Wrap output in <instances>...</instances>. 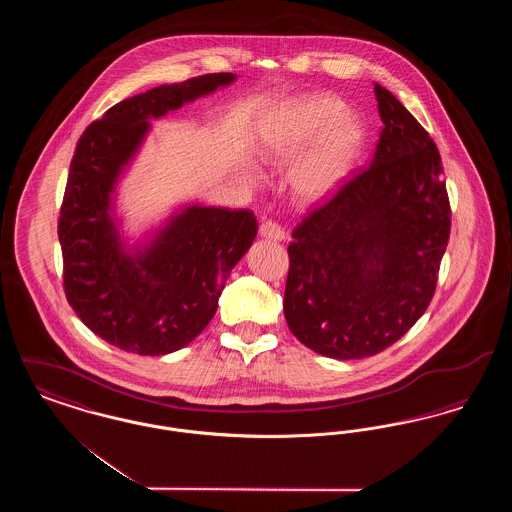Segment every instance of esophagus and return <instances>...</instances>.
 <instances>
[{
  "label": "esophagus",
  "mask_w": 512,
  "mask_h": 512,
  "mask_svg": "<svg viewBox=\"0 0 512 512\" xmlns=\"http://www.w3.org/2000/svg\"><path fill=\"white\" fill-rule=\"evenodd\" d=\"M259 232H261V236H263L265 240H272V242H282V240H286L284 228H282L278 222H274V220H265V222L261 224Z\"/></svg>",
  "instance_id": "1"
}]
</instances>
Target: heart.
<instances>
[{"instance_id":"1","label":"heart","mask_w":512,"mask_h":512,"mask_svg":"<svg viewBox=\"0 0 512 512\" xmlns=\"http://www.w3.org/2000/svg\"><path fill=\"white\" fill-rule=\"evenodd\" d=\"M332 96L293 103L261 136L259 155L267 163L290 161L313 143L293 176L299 197L315 201L330 194L351 169L363 146V126Z\"/></svg>"}]
</instances>
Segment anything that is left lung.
<instances>
[{"label": "left lung", "mask_w": 512, "mask_h": 512, "mask_svg": "<svg viewBox=\"0 0 512 512\" xmlns=\"http://www.w3.org/2000/svg\"><path fill=\"white\" fill-rule=\"evenodd\" d=\"M374 157L292 232L284 315L318 355L349 361L390 347L428 309L451 232L438 147L390 90Z\"/></svg>", "instance_id": "left-lung-1"}]
</instances>
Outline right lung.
Masks as SVG:
<instances>
[{
    "instance_id": "1",
    "label": "right lung",
    "mask_w": 512,
    "mask_h": 512,
    "mask_svg": "<svg viewBox=\"0 0 512 512\" xmlns=\"http://www.w3.org/2000/svg\"><path fill=\"white\" fill-rule=\"evenodd\" d=\"M234 80L232 73L201 74L124 99L76 144L57 230L65 295L96 336L122 351L167 355L195 340L257 236L251 211L188 205L146 244L126 247L113 213L117 180L149 121Z\"/></svg>"
}]
</instances>
